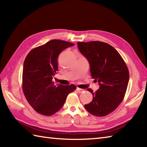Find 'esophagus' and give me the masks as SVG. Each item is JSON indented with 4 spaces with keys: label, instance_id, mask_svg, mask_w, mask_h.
Masks as SVG:
<instances>
[{
    "label": "esophagus",
    "instance_id": "obj_1",
    "mask_svg": "<svg viewBox=\"0 0 147 147\" xmlns=\"http://www.w3.org/2000/svg\"><path fill=\"white\" fill-rule=\"evenodd\" d=\"M77 91L79 93H82V92H83L84 91H85V90L84 89H82V88H78V87H77Z\"/></svg>",
    "mask_w": 147,
    "mask_h": 147
}]
</instances>
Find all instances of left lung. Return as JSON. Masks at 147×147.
<instances>
[{
  "label": "left lung",
  "instance_id": "8db88e82",
  "mask_svg": "<svg viewBox=\"0 0 147 147\" xmlns=\"http://www.w3.org/2000/svg\"><path fill=\"white\" fill-rule=\"evenodd\" d=\"M77 44L89 62L91 76L100 85L95 92L88 88L93 100L85 108L95 116H105L123 100L129 82L128 69L119 52L107 43L93 41Z\"/></svg>",
  "mask_w": 147,
  "mask_h": 147
}]
</instances>
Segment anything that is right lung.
I'll return each instance as SVG.
<instances>
[{
  "label": "right lung",
  "instance_id": "add662e5",
  "mask_svg": "<svg viewBox=\"0 0 147 147\" xmlns=\"http://www.w3.org/2000/svg\"><path fill=\"white\" fill-rule=\"evenodd\" d=\"M74 44L61 40H52L32 49L23 64L22 88L30 105L38 113L49 116L63 106L69 93L75 85H55L53 77L58 70L60 53Z\"/></svg>",
  "mask_w": 147,
  "mask_h": 147
}]
</instances>
